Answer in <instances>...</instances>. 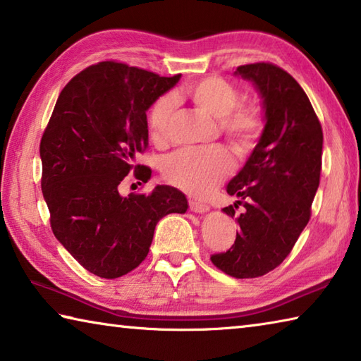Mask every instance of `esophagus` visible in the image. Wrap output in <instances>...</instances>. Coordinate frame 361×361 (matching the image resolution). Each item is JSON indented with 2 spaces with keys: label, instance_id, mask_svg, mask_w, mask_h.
<instances>
[{
  "label": "esophagus",
  "instance_id": "obj_1",
  "mask_svg": "<svg viewBox=\"0 0 361 361\" xmlns=\"http://www.w3.org/2000/svg\"><path fill=\"white\" fill-rule=\"evenodd\" d=\"M189 209L195 213H207L210 210L209 205L200 202V200H197V199H189Z\"/></svg>",
  "mask_w": 361,
  "mask_h": 361
}]
</instances>
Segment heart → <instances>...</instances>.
Returning a JSON list of instances; mask_svg holds the SVG:
<instances>
[{"instance_id": "b5f03b06", "label": "heart", "mask_w": 361, "mask_h": 361, "mask_svg": "<svg viewBox=\"0 0 361 361\" xmlns=\"http://www.w3.org/2000/svg\"><path fill=\"white\" fill-rule=\"evenodd\" d=\"M183 95L200 111L218 118L219 133L235 156L248 157L258 146L264 130V114L253 100H239V90L226 79L210 76L191 82ZM178 95H162L148 111L151 138H167ZM232 170L231 154L224 148L185 149L166 159L162 173L170 185L189 194L204 195Z\"/></svg>"}]
</instances>
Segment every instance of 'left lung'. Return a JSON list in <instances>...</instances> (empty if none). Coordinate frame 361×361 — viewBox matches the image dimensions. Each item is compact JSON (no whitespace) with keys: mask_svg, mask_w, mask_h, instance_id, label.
I'll return each instance as SVG.
<instances>
[{"mask_svg":"<svg viewBox=\"0 0 361 361\" xmlns=\"http://www.w3.org/2000/svg\"><path fill=\"white\" fill-rule=\"evenodd\" d=\"M235 75L252 81L262 99L264 130L243 169L229 181L237 195L226 215L239 232L226 253L212 262L235 279H255L283 262L310 219L320 183L323 132L309 97L290 73L267 62L248 63Z\"/></svg>","mask_w":361,"mask_h":361,"instance_id":"left-lung-1","label":"left lung"}]
</instances>
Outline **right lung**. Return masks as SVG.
Returning <instances> with one entry per match:
<instances>
[{
	"instance_id": "add662e5",
	"label": "right lung",
	"mask_w": 361,
	"mask_h": 361,
	"mask_svg": "<svg viewBox=\"0 0 361 361\" xmlns=\"http://www.w3.org/2000/svg\"><path fill=\"white\" fill-rule=\"evenodd\" d=\"M178 79L119 62L92 65L65 85L42 133L41 188L54 235L102 279L142 264L159 219L188 210L172 186L127 197L118 189L132 170L151 178L149 167L135 166L148 148L146 111Z\"/></svg>"
}]
</instances>
